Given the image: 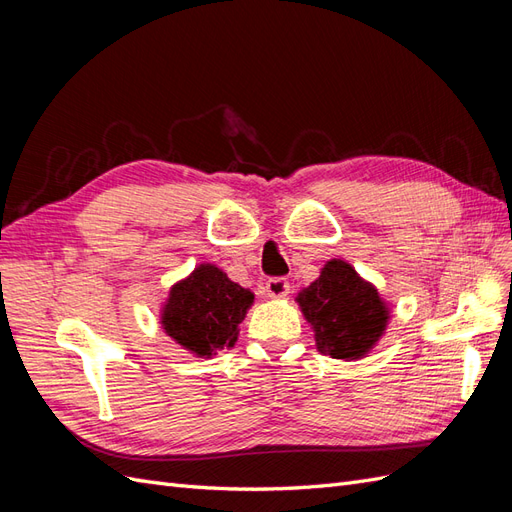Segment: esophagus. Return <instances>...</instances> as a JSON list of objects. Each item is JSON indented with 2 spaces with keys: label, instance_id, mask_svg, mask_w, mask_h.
I'll return each instance as SVG.
<instances>
[{
  "label": "esophagus",
  "instance_id": "obj_1",
  "mask_svg": "<svg viewBox=\"0 0 512 512\" xmlns=\"http://www.w3.org/2000/svg\"><path fill=\"white\" fill-rule=\"evenodd\" d=\"M265 288H267V294L271 299H282L290 292V284L286 277H271Z\"/></svg>",
  "mask_w": 512,
  "mask_h": 512
}]
</instances>
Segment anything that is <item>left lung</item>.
<instances>
[{
	"label": "left lung",
	"instance_id": "left-lung-1",
	"mask_svg": "<svg viewBox=\"0 0 512 512\" xmlns=\"http://www.w3.org/2000/svg\"><path fill=\"white\" fill-rule=\"evenodd\" d=\"M297 303L316 333V346L333 359H361L382 337L389 307L348 262L329 260Z\"/></svg>",
	"mask_w": 512,
	"mask_h": 512
}]
</instances>
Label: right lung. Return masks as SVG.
I'll use <instances>...</instances> for the list:
<instances>
[{"label": "right lung", "mask_w": 512, "mask_h": 512, "mask_svg": "<svg viewBox=\"0 0 512 512\" xmlns=\"http://www.w3.org/2000/svg\"><path fill=\"white\" fill-rule=\"evenodd\" d=\"M254 303V294L230 282L215 265H200L170 288L162 309V327L179 346L196 356L232 348L239 324Z\"/></svg>", "instance_id": "1"}]
</instances>
